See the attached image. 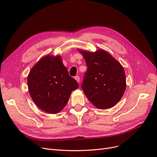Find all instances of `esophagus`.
I'll use <instances>...</instances> for the list:
<instances>
[{
	"label": "esophagus",
	"mask_w": 157,
	"mask_h": 157,
	"mask_svg": "<svg viewBox=\"0 0 157 157\" xmlns=\"http://www.w3.org/2000/svg\"><path fill=\"white\" fill-rule=\"evenodd\" d=\"M74 79H75L77 81V82H78V83L80 82V78H79V76H75V78H74Z\"/></svg>",
	"instance_id": "esophagus-1"
}]
</instances>
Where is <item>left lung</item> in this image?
Masks as SVG:
<instances>
[{"label": "left lung", "instance_id": "obj_1", "mask_svg": "<svg viewBox=\"0 0 157 157\" xmlns=\"http://www.w3.org/2000/svg\"><path fill=\"white\" fill-rule=\"evenodd\" d=\"M78 51L87 66L81 88L88 99L96 108L107 109L117 104L126 88L125 73L123 66L103 49L95 52Z\"/></svg>", "mask_w": 157, "mask_h": 157}]
</instances>
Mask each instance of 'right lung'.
Wrapping results in <instances>:
<instances>
[{
    "label": "right lung",
    "mask_w": 157,
    "mask_h": 157,
    "mask_svg": "<svg viewBox=\"0 0 157 157\" xmlns=\"http://www.w3.org/2000/svg\"><path fill=\"white\" fill-rule=\"evenodd\" d=\"M29 93L41 110L56 114L67 104L77 81L69 76L60 55H47L30 70L27 78Z\"/></svg>",
    "instance_id": "1"
}]
</instances>
